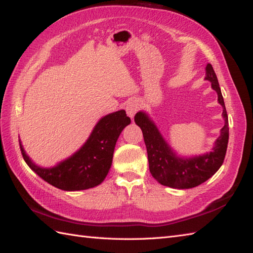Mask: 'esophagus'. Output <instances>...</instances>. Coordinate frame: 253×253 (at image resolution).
Listing matches in <instances>:
<instances>
[{
	"instance_id": "1",
	"label": "esophagus",
	"mask_w": 253,
	"mask_h": 253,
	"mask_svg": "<svg viewBox=\"0 0 253 253\" xmlns=\"http://www.w3.org/2000/svg\"><path fill=\"white\" fill-rule=\"evenodd\" d=\"M139 109H140V103L137 100H132L130 101L129 103L127 104L126 106V111H127V115L129 116L130 118H132L133 116H135L136 113L139 111Z\"/></svg>"
}]
</instances>
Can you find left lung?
I'll return each mask as SVG.
<instances>
[{
  "mask_svg": "<svg viewBox=\"0 0 253 253\" xmlns=\"http://www.w3.org/2000/svg\"><path fill=\"white\" fill-rule=\"evenodd\" d=\"M206 80L216 91L218 103L223 106L225 125L215 146L207 154L193 158H178L161 135L157 126L144 112H138L135 122L141 128L147 147L150 173L161 185L177 189H189L208 180L221 168L228 143V117L216 74L211 64L206 67Z\"/></svg>",
  "mask_w": 253,
  "mask_h": 253,
  "instance_id": "left-lung-1",
  "label": "left lung"
}]
</instances>
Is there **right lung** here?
I'll list each match as a JSON object with an SVG mask.
<instances>
[{
  "mask_svg": "<svg viewBox=\"0 0 253 253\" xmlns=\"http://www.w3.org/2000/svg\"><path fill=\"white\" fill-rule=\"evenodd\" d=\"M129 124L130 118L124 110L102 117L84 146L51 169L37 166L26 154L21 142L20 151L29 168L50 185L66 191L89 189L104 180L111 169L117 139Z\"/></svg>",
  "mask_w": 253,
  "mask_h": 253,
  "instance_id": "1",
  "label": "right lung"
}]
</instances>
